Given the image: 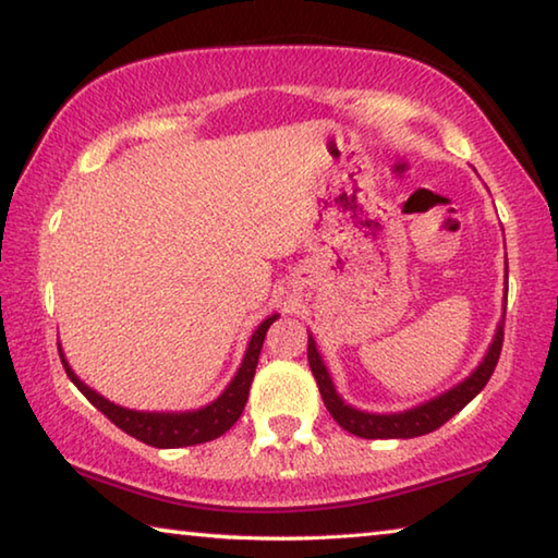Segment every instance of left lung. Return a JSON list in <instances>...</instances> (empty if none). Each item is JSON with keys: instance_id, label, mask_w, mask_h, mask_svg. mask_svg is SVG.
Wrapping results in <instances>:
<instances>
[{"instance_id": "8db88e82", "label": "left lung", "mask_w": 558, "mask_h": 558, "mask_svg": "<svg viewBox=\"0 0 558 558\" xmlns=\"http://www.w3.org/2000/svg\"><path fill=\"white\" fill-rule=\"evenodd\" d=\"M505 305H507V300H505ZM502 325H505V315H502V319H499L493 342H489L483 362L475 366V372L465 376V379L452 386V389H448L446 393L436 396V399L418 403V405H413V409H405L399 413H369V411H359V409H354V405H349L342 396L337 393L332 376H329V372H327L323 354L317 352V342L313 335H307V362H310V369H313V376L317 379L319 393H323L327 411L332 413V418L344 430L352 433V436L369 438V440L415 438V436H426V433H433L436 428H440L442 423L450 421L456 413H460L480 391L485 389V384L489 381V376H493L495 366H497L499 352H502V339H505Z\"/></svg>"}]
</instances>
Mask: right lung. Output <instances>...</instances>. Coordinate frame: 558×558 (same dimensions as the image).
Masks as SVG:
<instances>
[{
    "instance_id": "1",
    "label": "right lung",
    "mask_w": 558,
    "mask_h": 558,
    "mask_svg": "<svg viewBox=\"0 0 558 558\" xmlns=\"http://www.w3.org/2000/svg\"><path fill=\"white\" fill-rule=\"evenodd\" d=\"M278 317L280 315H270L256 327V332L251 335L248 347H245L239 372H235L229 386L221 391L219 399H214L211 403H206L202 409H194V411H135V409H125V405L112 403L106 399V396H100L96 389H90V386L71 369L61 344H59V354H61L65 374H69V379L75 386H78V391L86 396V399L96 405L100 413H106L120 430H125L128 436L143 440L153 448L199 446V442L223 436V433L241 418L243 405L248 401L253 374H256V366H258L263 339H266L268 327L276 323Z\"/></svg>"
}]
</instances>
